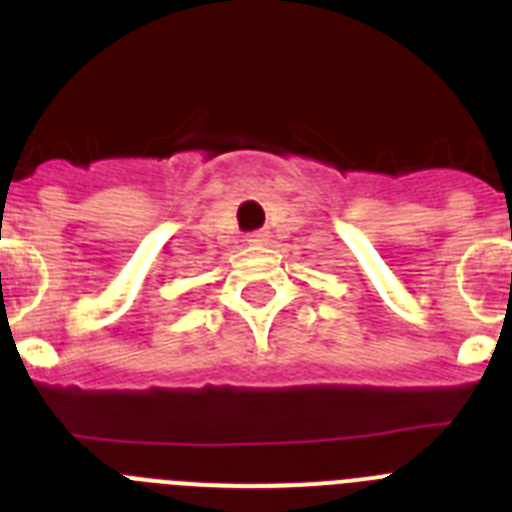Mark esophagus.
<instances>
[{
  "label": "esophagus",
  "instance_id": "1",
  "mask_svg": "<svg viewBox=\"0 0 512 512\" xmlns=\"http://www.w3.org/2000/svg\"><path fill=\"white\" fill-rule=\"evenodd\" d=\"M251 246H264V243H269V233L266 230H253V233H248L246 238Z\"/></svg>",
  "mask_w": 512,
  "mask_h": 512
}]
</instances>
